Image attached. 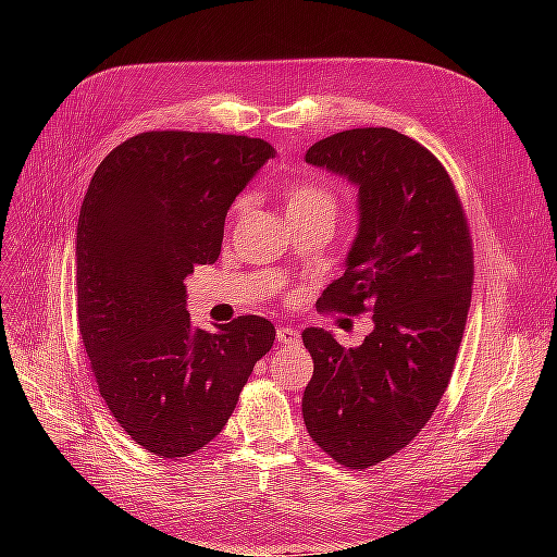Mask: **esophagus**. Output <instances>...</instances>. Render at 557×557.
Instances as JSON below:
<instances>
[{
    "label": "esophagus",
    "instance_id": "34e87169",
    "mask_svg": "<svg viewBox=\"0 0 557 557\" xmlns=\"http://www.w3.org/2000/svg\"><path fill=\"white\" fill-rule=\"evenodd\" d=\"M276 339H278V344H285V346H299L301 336H299V332H297L295 327H290V325H278Z\"/></svg>",
    "mask_w": 557,
    "mask_h": 557
}]
</instances>
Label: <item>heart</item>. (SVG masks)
<instances>
[{"instance_id":"obj_1","label":"heart","mask_w":557,"mask_h":557,"mask_svg":"<svg viewBox=\"0 0 557 557\" xmlns=\"http://www.w3.org/2000/svg\"><path fill=\"white\" fill-rule=\"evenodd\" d=\"M285 213L290 215H305V213H325L334 218V197L323 185L311 181H288L281 188ZM242 207V205H239Z\"/></svg>"}]
</instances>
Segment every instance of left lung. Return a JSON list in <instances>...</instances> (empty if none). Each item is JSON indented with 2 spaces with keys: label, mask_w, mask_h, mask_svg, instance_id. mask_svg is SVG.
Listing matches in <instances>:
<instances>
[{
  "label": "left lung",
  "mask_w": 557,
  "mask_h": 557,
  "mask_svg": "<svg viewBox=\"0 0 557 557\" xmlns=\"http://www.w3.org/2000/svg\"><path fill=\"white\" fill-rule=\"evenodd\" d=\"M307 162L358 188L346 272L318 307L372 311L374 330L358 348L320 327L301 332L313 358L301 413L332 460L367 469L413 442L446 391L467 323L474 250L444 164L407 134L336 132L307 150Z\"/></svg>",
  "instance_id": "obj_1"
}]
</instances>
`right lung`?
Listing matches in <instances>:
<instances>
[{
	"label": "right lung",
	"instance_id": "right-lung-1",
	"mask_svg": "<svg viewBox=\"0 0 557 557\" xmlns=\"http://www.w3.org/2000/svg\"><path fill=\"white\" fill-rule=\"evenodd\" d=\"M276 158L239 134L144 132L99 162L76 227V313L111 416L162 458L221 434L276 330L239 315L190 323L185 276L221 256L232 201Z\"/></svg>",
	"mask_w": 557,
	"mask_h": 557
}]
</instances>
